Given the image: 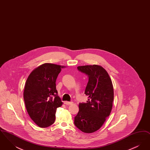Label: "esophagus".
Here are the masks:
<instances>
[{
    "mask_svg": "<svg viewBox=\"0 0 150 150\" xmlns=\"http://www.w3.org/2000/svg\"><path fill=\"white\" fill-rule=\"evenodd\" d=\"M64 103L66 105H72L73 103V102H69V101H64Z\"/></svg>",
    "mask_w": 150,
    "mask_h": 150,
    "instance_id": "1",
    "label": "esophagus"
}]
</instances>
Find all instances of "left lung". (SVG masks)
I'll return each instance as SVG.
<instances>
[{"instance_id": "8db88e82", "label": "left lung", "mask_w": 150, "mask_h": 150, "mask_svg": "<svg viewBox=\"0 0 150 150\" xmlns=\"http://www.w3.org/2000/svg\"><path fill=\"white\" fill-rule=\"evenodd\" d=\"M77 69L89 79L84 93L88 99L86 103H79L74 124L83 132L93 133L102 126L111 113L114 100L112 81L107 72L98 65L78 66Z\"/></svg>"}]
</instances>
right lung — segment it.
I'll return each mask as SVG.
<instances>
[{
    "label": "right lung",
    "instance_id": "1",
    "mask_svg": "<svg viewBox=\"0 0 150 150\" xmlns=\"http://www.w3.org/2000/svg\"><path fill=\"white\" fill-rule=\"evenodd\" d=\"M64 66L44 64L31 72L26 80L23 92L26 108L37 125L45 128L52 125L56 112L62 102L58 96L56 81Z\"/></svg>",
    "mask_w": 150,
    "mask_h": 150
}]
</instances>
